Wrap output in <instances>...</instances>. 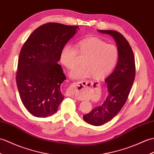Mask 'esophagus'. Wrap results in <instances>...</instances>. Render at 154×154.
Instances as JSON below:
<instances>
[{
  "label": "esophagus",
  "mask_w": 154,
  "mask_h": 154,
  "mask_svg": "<svg viewBox=\"0 0 154 154\" xmlns=\"http://www.w3.org/2000/svg\"><path fill=\"white\" fill-rule=\"evenodd\" d=\"M91 84L90 82L87 81H81L74 83L70 87V95H73L76 99H79V93L83 91L86 87H91Z\"/></svg>",
  "instance_id": "1"
}]
</instances>
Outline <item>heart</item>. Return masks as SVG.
<instances>
[{
  "label": "heart",
  "instance_id": "b5f03b06",
  "mask_svg": "<svg viewBox=\"0 0 154 154\" xmlns=\"http://www.w3.org/2000/svg\"><path fill=\"white\" fill-rule=\"evenodd\" d=\"M84 57L83 66L71 71L70 76L79 79L90 76L92 79L101 80L113 70L117 62L119 52L116 46L106 44L97 37H86L75 43V48L66 45L60 53V60L68 69H72L77 64V56Z\"/></svg>",
  "mask_w": 154,
  "mask_h": 154
}]
</instances>
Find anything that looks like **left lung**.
<instances>
[{
	"mask_svg": "<svg viewBox=\"0 0 154 154\" xmlns=\"http://www.w3.org/2000/svg\"><path fill=\"white\" fill-rule=\"evenodd\" d=\"M98 31L112 35L115 39L118 46L119 59L115 70L106 79L108 88L106 100L83 116L86 122L94 126L106 123L120 112L127 100L136 74L134 54L127 39L116 31Z\"/></svg>",
	"mask_w": 154,
	"mask_h": 154,
	"instance_id": "left-lung-1",
	"label": "left lung"
}]
</instances>
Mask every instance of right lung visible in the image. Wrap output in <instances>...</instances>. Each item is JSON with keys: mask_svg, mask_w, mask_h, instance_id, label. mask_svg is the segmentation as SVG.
Masks as SVG:
<instances>
[{"mask_svg": "<svg viewBox=\"0 0 154 154\" xmlns=\"http://www.w3.org/2000/svg\"><path fill=\"white\" fill-rule=\"evenodd\" d=\"M77 26L50 22L37 28L20 53L16 83L23 104L32 115L47 117L63 100L61 85L66 79L58 63L62 48L76 33Z\"/></svg>", "mask_w": 154, "mask_h": 154, "instance_id": "right-lung-1", "label": "right lung"}]
</instances>
